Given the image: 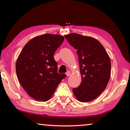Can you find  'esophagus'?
Returning <instances> with one entry per match:
<instances>
[{"mask_svg":"<svg viewBox=\"0 0 130 130\" xmlns=\"http://www.w3.org/2000/svg\"><path fill=\"white\" fill-rule=\"evenodd\" d=\"M66 74H67V76H70V72L69 71H68L67 73H66Z\"/></svg>","mask_w":130,"mask_h":130,"instance_id":"obj_1","label":"esophagus"}]
</instances>
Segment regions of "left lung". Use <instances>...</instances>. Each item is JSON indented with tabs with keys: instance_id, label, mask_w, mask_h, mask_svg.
Listing matches in <instances>:
<instances>
[{
	"instance_id": "obj_1",
	"label": "left lung",
	"mask_w": 130,
	"mask_h": 130,
	"mask_svg": "<svg viewBox=\"0 0 130 130\" xmlns=\"http://www.w3.org/2000/svg\"><path fill=\"white\" fill-rule=\"evenodd\" d=\"M77 50L81 83L73 88L74 96L81 102L93 100L105 89L111 75V61L104 47L95 38L76 33L65 36Z\"/></svg>"
}]
</instances>
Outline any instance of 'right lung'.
<instances>
[{"label": "right lung", "mask_w": 130, "mask_h": 130, "mask_svg": "<svg viewBox=\"0 0 130 130\" xmlns=\"http://www.w3.org/2000/svg\"><path fill=\"white\" fill-rule=\"evenodd\" d=\"M64 37L45 34L28 42L17 59V75L29 95L38 101H47L54 94L65 74L58 73L54 58Z\"/></svg>", "instance_id": "add662e5"}]
</instances>
